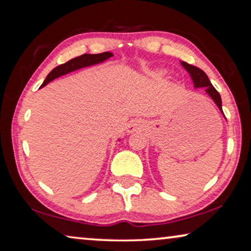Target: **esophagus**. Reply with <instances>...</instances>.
Returning a JSON list of instances; mask_svg holds the SVG:
<instances>
[{"label": "esophagus", "mask_w": 251, "mask_h": 251, "mask_svg": "<svg viewBox=\"0 0 251 251\" xmlns=\"http://www.w3.org/2000/svg\"><path fill=\"white\" fill-rule=\"evenodd\" d=\"M137 129H138V125H137L136 122L129 123L128 126H126V131H128V132H132V131H135V130H137Z\"/></svg>", "instance_id": "obj_1"}]
</instances>
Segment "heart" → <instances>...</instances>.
I'll list each match as a JSON object with an SVG mask.
<instances>
[{"label": "heart", "instance_id": "heart-1", "mask_svg": "<svg viewBox=\"0 0 251 251\" xmlns=\"http://www.w3.org/2000/svg\"><path fill=\"white\" fill-rule=\"evenodd\" d=\"M160 74H161V73H156V75H160Z\"/></svg>", "mask_w": 251, "mask_h": 251}]
</instances>
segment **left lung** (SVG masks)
Wrapping results in <instances>:
<instances>
[{
    "instance_id": "left-lung-1",
    "label": "left lung",
    "mask_w": 251,
    "mask_h": 251,
    "mask_svg": "<svg viewBox=\"0 0 251 251\" xmlns=\"http://www.w3.org/2000/svg\"><path fill=\"white\" fill-rule=\"evenodd\" d=\"M181 65H183V66L185 67V70H186L188 73L191 74V77L194 82L195 87H197V88L198 87L205 88V90H207V94L210 96L212 99H214L216 105L218 106V108L221 109V112H223L221 95H219V92L214 88V85L210 83V81H209L207 74H205L202 70H200L199 67L193 66V65H191V64L185 63V61H181Z\"/></svg>"
}]
</instances>
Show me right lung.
Segmentation results:
<instances>
[{
    "label": "right lung",
    "instance_id": "obj_1",
    "mask_svg": "<svg viewBox=\"0 0 251 251\" xmlns=\"http://www.w3.org/2000/svg\"><path fill=\"white\" fill-rule=\"evenodd\" d=\"M113 54L111 52H102V53H97V54H90V53H84L80 57L73 58V59L68 60L67 63L61 64L59 66L54 67L52 71L48 74V76L44 82L42 83L41 87H44L47 85L49 82L54 80L56 77H59L61 75H65L70 72H73L75 70H78V68L85 67V66H90V65L94 64H98L101 63L106 59H108L109 57H112Z\"/></svg>",
    "mask_w": 251,
    "mask_h": 251
}]
</instances>
